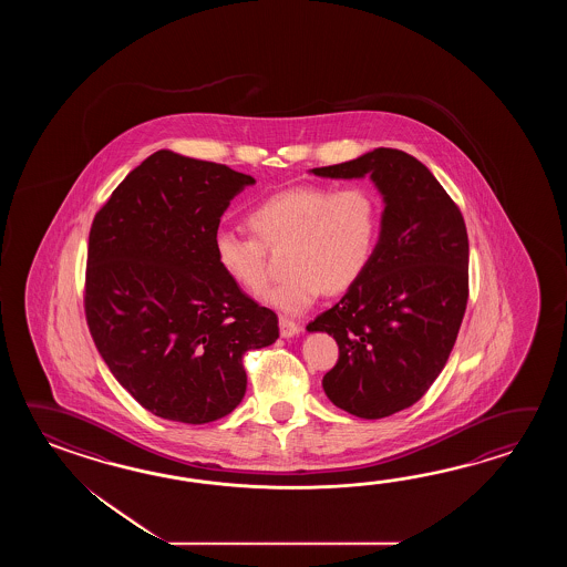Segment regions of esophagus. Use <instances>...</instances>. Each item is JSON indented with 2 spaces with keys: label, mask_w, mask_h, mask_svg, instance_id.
Masks as SVG:
<instances>
[{
  "label": "esophagus",
  "mask_w": 567,
  "mask_h": 567,
  "mask_svg": "<svg viewBox=\"0 0 567 567\" xmlns=\"http://www.w3.org/2000/svg\"><path fill=\"white\" fill-rule=\"evenodd\" d=\"M300 330L301 326L298 322H293L289 318H279V332H281V337H296V334H300Z\"/></svg>",
  "instance_id": "1"
}]
</instances>
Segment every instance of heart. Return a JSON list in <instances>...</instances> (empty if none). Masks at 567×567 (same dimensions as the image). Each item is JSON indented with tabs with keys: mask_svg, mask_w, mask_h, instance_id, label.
I'll list each match as a JSON object with an SVG mask.
<instances>
[{
	"mask_svg": "<svg viewBox=\"0 0 567 567\" xmlns=\"http://www.w3.org/2000/svg\"><path fill=\"white\" fill-rule=\"evenodd\" d=\"M255 237L218 230L213 239L220 271L247 291L269 276L267 249L288 245V278L264 291L281 312H306L320 293H342L362 278L379 233V205L361 184L330 188L300 184L267 196L247 217Z\"/></svg>",
	"mask_w": 567,
	"mask_h": 567,
	"instance_id": "b5f03b06",
	"label": "heart"
}]
</instances>
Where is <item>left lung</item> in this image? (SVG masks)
Listing matches in <instances>:
<instances>
[{"label":"left lung","mask_w":567,"mask_h":567,"mask_svg":"<svg viewBox=\"0 0 567 567\" xmlns=\"http://www.w3.org/2000/svg\"><path fill=\"white\" fill-rule=\"evenodd\" d=\"M322 178L369 176L383 194L381 235L362 278L306 326L337 340L328 399L362 420L408 410L442 373L468 301V233L456 203L420 159L377 147Z\"/></svg>","instance_id":"1"}]
</instances>
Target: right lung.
<instances>
[{"label": "right lung", "mask_w": 567, "mask_h": 567, "mask_svg": "<svg viewBox=\"0 0 567 567\" xmlns=\"http://www.w3.org/2000/svg\"><path fill=\"white\" fill-rule=\"evenodd\" d=\"M251 176L159 150L132 169L89 233L85 313L109 371L157 417L208 423L247 389L243 354L278 316L218 267L223 213Z\"/></svg>", "instance_id": "obj_1"}]
</instances>
